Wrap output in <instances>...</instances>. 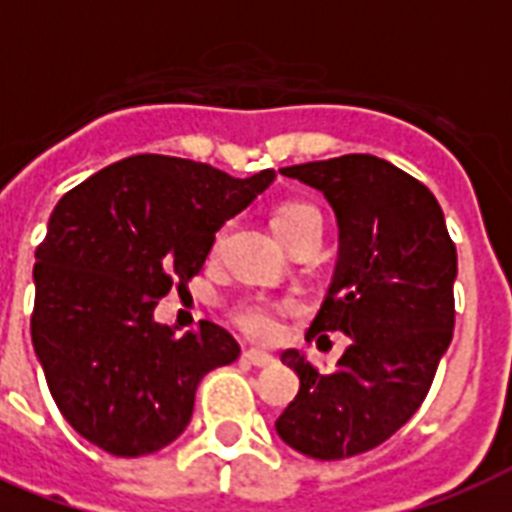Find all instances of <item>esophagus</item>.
Segmentation results:
<instances>
[{
    "instance_id": "obj_1",
    "label": "esophagus",
    "mask_w": 512,
    "mask_h": 512,
    "mask_svg": "<svg viewBox=\"0 0 512 512\" xmlns=\"http://www.w3.org/2000/svg\"><path fill=\"white\" fill-rule=\"evenodd\" d=\"M241 358H244L247 364L257 366V369H265V366H271L273 361H276V358L268 356V353H263V350H244V356Z\"/></svg>"
}]
</instances>
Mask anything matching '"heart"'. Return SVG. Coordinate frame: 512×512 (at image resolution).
I'll list each match as a JSON object with an SVG mask.
<instances>
[{"instance_id": "heart-1", "label": "heart", "mask_w": 512, "mask_h": 512, "mask_svg": "<svg viewBox=\"0 0 512 512\" xmlns=\"http://www.w3.org/2000/svg\"><path fill=\"white\" fill-rule=\"evenodd\" d=\"M305 223L321 225V212L313 204H284L273 215V228L279 231L284 241L292 236V231H297ZM220 241H223V231L217 233L215 247H220ZM292 313H295L292 300H273V297L265 295H247L231 305L233 324L257 342L276 340L281 335V329H284V319H289Z\"/></svg>"}]
</instances>
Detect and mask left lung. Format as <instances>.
Instances as JSON below:
<instances>
[{
	"instance_id": "8db88e82",
	"label": "left lung",
	"mask_w": 512,
	"mask_h": 512,
	"mask_svg": "<svg viewBox=\"0 0 512 512\" xmlns=\"http://www.w3.org/2000/svg\"><path fill=\"white\" fill-rule=\"evenodd\" d=\"M327 196L340 225L335 281L305 340L350 337L335 369L297 350L281 361L300 390L276 430L313 460H345L388 441L428 396L454 335L457 249L436 196L385 159L348 154L284 167Z\"/></svg>"
}]
</instances>
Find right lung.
<instances>
[{"instance_id":"obj_1","label":"right lung","mask_w":512,"mask_h":512,"mask_svg":"<svg viewBox=\"0 0 512 512\" xmlns=\"http://www.w3.org/2000/svg\"><path fill=\"white\" fill-rule=\"evenodd\" d=\"M273 177L143 154L52 209L36 247L31 342L60 414L90 444L114 457L159 452L191 422L201 377L239 358L223 327L201 321L177 337L154 308L204 268L217 228Z\"/></svg>"}]
</instances>
